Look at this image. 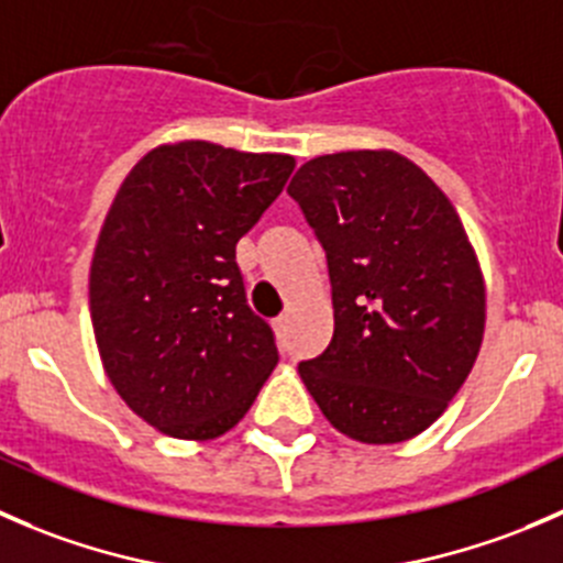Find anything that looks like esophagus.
I'll return each instance as SVG.
<instances>
[{
    "mask_svg": "<svg viewBox=\"0 0 563 563\" xmlns=\"http://www.w3.org/2000/svg\"><path fill=\"white\" fill-rule=\"evenodd\" d=\"M286 327H288V313L277 316L275 318V329H277V332H286Z\"/></svg>",
    "mask_w": 563,
    "mask_h": 563,
    "instance_id": "esophagus-1",
    "label": "esophagus"
}]
</instances>
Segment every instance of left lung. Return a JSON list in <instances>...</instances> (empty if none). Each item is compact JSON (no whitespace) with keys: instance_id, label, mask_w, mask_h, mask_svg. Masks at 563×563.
Instances as JSON below:
<instances>
[{"instance_id":"1","label":"left lung","mask_w":563,"mask_h":563,"mask_svg":"<svg viewBox=\"0 0 563 563\" xmlns=\"http://www.w3.org/2000/svg\"><path fill=\"white\" fill-rule=\"evenodd\" d=\"M327 253L334 334L299 376L323 417L362 444L435 422L474 367L485 283L455 207L397 152H338L288 185Z\"/></svg>"}]
</instances>
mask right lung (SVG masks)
<instances>
[{"label": "right lung", "instance_id": "add662e5", "mask_svg": "<svg viewBox=\"0 0 563 563\" xmlns=\"http://www.w3.org/2000/svg\"><path fill=\"white\" fill-rule=\"evenodd\" d=\"M291 172L288 155L179 141L141 157L119 187L89 310L113 389L161 433L218 439L275 371V332L250 310L236 242Z\"/></svg>", "mask_w": 563, "mask_h": 563}]
</instances>
